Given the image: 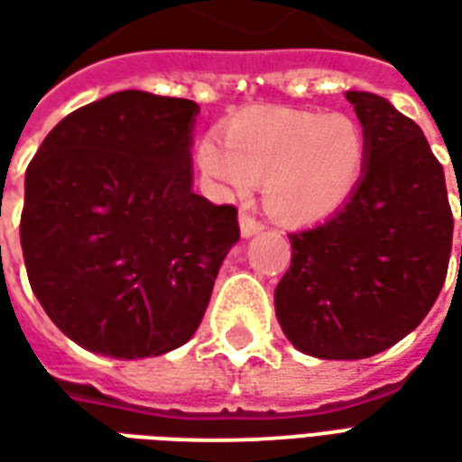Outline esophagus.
I'll return each mask as SVG.
<instances>
[{"label":"esophagus","instance_id":"34e87169","mask_svg":"<svg viewBox=\"0 0 462 462\" xmlns=\"http://www.w3.org/2000/svg\"><path fill=\"white\" fill-rule=\"evenodd\" d=\"M240 230L245 237H252V235H257V232L264 230V222L257 220V217H252L247 212H242L240 215Z\"/></svg>","mask_w":462,"mask_h":462}]
</instances>
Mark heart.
<instances>
[{"mask_svg":"<svg viewBox=\"0 0 462 462\" xmlns=\"http://www.w3.org/2000/svg\"><path fill=\"white\" fill-rule=\"evenodd\" d=\"M366 135L351 116L247 108L217 138H202L198 165L232 195L264 180V205L290 222L327 217L348 200L366 168Z\"/></svg>","mask_w":462,"mask_h":462,"instance_id":"obj_1","label":"heart"}]
</instances>
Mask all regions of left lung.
<instances>
[{
  "instance_id": "1",
  "label": "left lung",
  "mask_w": 462,
  "mask_h": 462,
  "mask_svg": "<svg viewBox=\"0 0 462 462\" xmlns=\"http://www.w3.org/2000/svg\"><path fill=\"white\" fill-rule=\"evenodd\" d=\"M346 98L366 135L364 175L329 220L291 232V264L274 290L284 337L337 361L374 356L416 329L453 247L446 172L423 131L381 96Z\"/></svg>"
}]
</instances>
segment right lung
Listing matches in <instances>:
<instances>
[{"label":"right lung","instance_id":"obj_1","mask_svg":"<svg viewBox=\"0 0 462 462\" xmlns=\"http://www.w3.org/2000/svg\"><path fill=\"white\" fill-rule=\"evenodd\" d=\"M198 104L118 91L56 123L26 168L19 237L36 300L66 337L161 356L200 327L237 208L192 192Z\"/></svg>","mask_w":462,"mask_h":462}]
</instances>
